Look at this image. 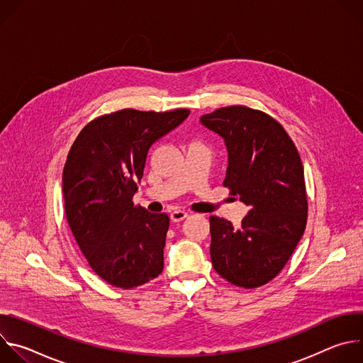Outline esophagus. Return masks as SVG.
Wrapping results in <instances>:
<instances>
[{
  "instance_id": "obj_1",
  "label": "esophagus",
  "mask_w": 363,
  "mask_h": 363,
  "mask_svg": "<svg viewBox=\"0 0 363 363\" xmlns=\"http://www.w3.org/2000/svg\"><path fill=\"white\" fill-rule=\"evenodd\" d=\"M188 217V213L186 211H182V210H175L171 213V220L175 221V223H179L182 220H185Z\"/></svg>"
}]
</instances>
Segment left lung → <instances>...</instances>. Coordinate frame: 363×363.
<instances>
[{
	"label": "left lung",
	"instance_id": "obj_1",
	"mask_svg": "<svg viewBox=\"0 0 363 363\" xmlns=\"http://www.w3.org/2000/svg\"><path fill=\"white\" fill-rule=\"evenodd\" d=\"M224 138L228 168L223 182L248 208L241 227L210 217L214 270L237 287L255 289L286 266L307 223L303 164L284 128L270 115L241 105L201 116Z\"/></svg>",
	"mask_w": 363,
	"mask_h": 363
}]
</instances>
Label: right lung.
I'll return each mask as SVG.
<instances>
[{"label":"right lung","mask_w":363,"mask_h":363,"mask_svg":"<svg viewBox=\"0 0 363 363\" xmlns=\"http://www.w3.org/2000/svg\"><path fill=\"white\" fill-rule=\"evenodd\" d=\"M188 109H122L89 122L63 169L69 227L91 270L106 283L133 289L164 270L168 214H152L132 198L153 142L175 129Z\"/></svg>","instance_id":"1"}]
</instances>
